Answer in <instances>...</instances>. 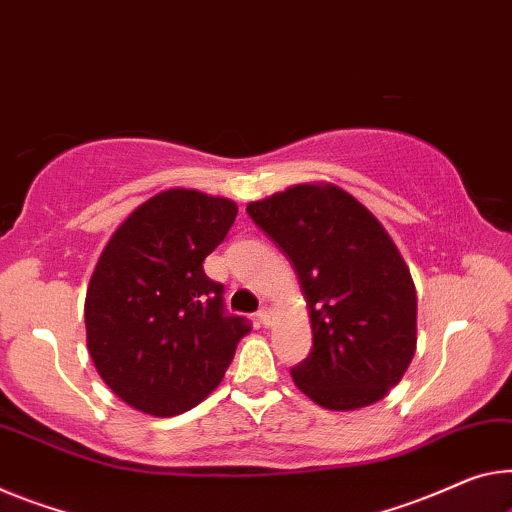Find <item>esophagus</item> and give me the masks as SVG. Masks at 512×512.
<instances>
[{
	"label": "esophagus",
	"mask_w": 512,
	"mask_h": 512,
	"mask_svg": "<svg viewBox=\"0 0 512 512\" xmlns=\"http://www.w3.org/2000/svg\"><path fill=\"white\" fill-rule=\"evenodd\" d=\"M272 318H274V311L270 306H261V309H258V320H261L265 327L272 325Z\"/></svg>",
	"instance_id": "1"
}]
</instances>
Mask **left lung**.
Instances as JSON below:
<instances>
[{
  "mask_svg": "<svg viewBox=\"0 0 512 512\" xmlns=\"http://www.w3.org/2000/svg\"><path fill=\"white\" fill-rule=\"evenodd\" d=\"M249 217L293 263L313 350L290 375L313 403L350 412L384 398L416 352V288L391 235L329 183L251 201Z\"/></svg>",
  "mask_w": 512,
  "mask_h": 512,
  "instance_id": "left-lung-1",
  "label": "left lung"
}]
</instances>
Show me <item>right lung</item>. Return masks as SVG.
Masks as SVG:
<instances>
[{"label":"right lung","instance_id":"add662e5","mask_svg":"<svg viewBox=\"0 0 512 512\" xmlns=\"http://www.w3.org/2000/svg\"><path fill=\"white\" fill-rule=\"evenodd\" d=\"M238 206L196 190H164L112 233L86 288V348L123 403L176 416L217 389L249 322L224 313V286L203 261Z\"/></svg>","mask_w":512,"mask_h":512}]
</instances>
